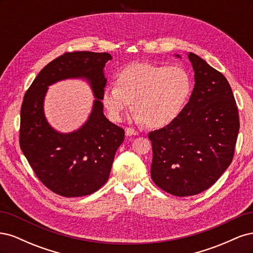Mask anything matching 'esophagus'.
<instances>
[{
	"label": "esophagus",
	"mask_w": 253,
	"mask_h": 253,
	"mask_svg": "<svg viewBox=\"0 0 253 253\" xmlns=\"http://www.w3.org/2000/svg\"><path fill=\"white\" fill-rule=\"evenodd\" d=\"M126 136H133V135H138V132H136L135 129L133 128H129V127H126Z\"/></svg>",
	"instance_id": "obj_1"
}]
</instances>
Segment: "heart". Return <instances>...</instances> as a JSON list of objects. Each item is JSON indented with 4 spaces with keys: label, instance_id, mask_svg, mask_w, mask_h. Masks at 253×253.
I'll use <instances>...</instances> for the list:
<instances>
[{
    "label": "heart",
    "instance_id": "obj_1",
    "mask_svg": "<svg viewBox=\"0 0 253 253\" xmlns=\"http://www.w3.org/2000/svg\"><path fill=\"white\" fill-rule=\"evenodd\" d=\"M117 85L103 90L102 101L109 116L119 121L131 108L129 120L151 128L170 125L178 116L192 89L190 75L178 66L136 63L124 68Z\"/></svg>",
    "mask_w": 253,
    "mask_h": 253
}]
</instances>
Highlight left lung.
<instances>
[{"mask_svg":"<svg viewBox=\"0 0 253 253\" xmlns=\"http://www.w3.org/2000/svg\"><path fill=\"white\" fill-rule=\"evenodd\" d=\"M188 58L195 81L189 102L170 125L149 134L151 177L175 196L201 193L220 177L232 162L240 129L225 76L193 52Z\"/></svg>","mask_w":253,"mask_h":253,"instance_id":"8db88e82","label":"left lung"}]
</instances>
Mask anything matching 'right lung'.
<instances>
[{"label": "right lung", "mask_w": 253, "mask_h": 253, "mask_svg": "<svg viewBox=\"0 0 253 253\" xmlns=\"http://www.w3.org/2000/svg\"><path fill=\"white\" fill-rule=\"evenodd\" d=\"M108 52L74 51L43 67L24 96L21 108L20 147L37 177L52 192L65 197L91 194L109 179L116 151L125 140L124 128L104 116ZM66 79H81L95 100L88 120L71 133L53 129L43 113L48 86Z\"/></svg>", "instance_id": "1"}]
</instances>
